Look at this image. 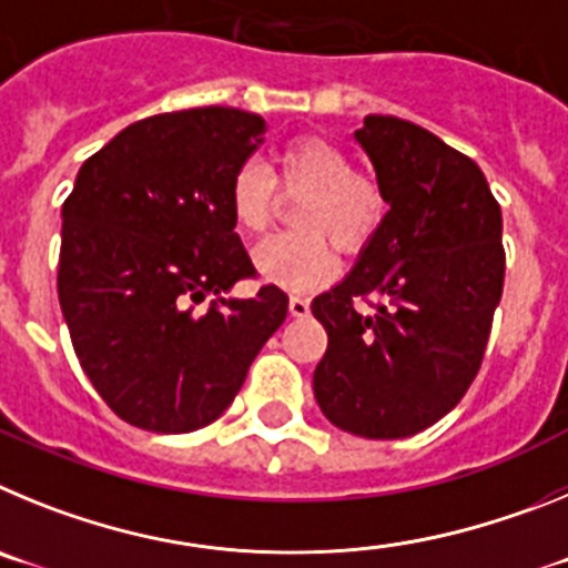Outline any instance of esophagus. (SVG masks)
Returning <instances> with one entry per match:
<instances>
[{
  "instance_id": "obj_1",
  "label": "esophagus",
  "mask_w": 568,
  "mask_h": 568,
  "mask_svg": "<svg viewBox=\"0 0 568 568\" xmlns=\"http://www.w3.org/2000/svg\"><path fill=\"white\" fill-rule=\"evenodd\" d=\"M290 315H293V318L310 315V301L304 298V295H290Z\"/></svg>"
}]
</instances>
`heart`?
<instances>
[{
	"mask_svg": "<svg viewBox=\"0 0 568 568\" xmlns=\"http://www.w3.org/2000/svg\"><path fill=\"white\" fill-rule=\"evenodd\" d=\"M278 195L298 199L293 233L261 241L253 267L284 290H313L335 273V247L364 253L386 224L389 199L384 184L355 170L349 155L324 135H298L275 153L273 175L244 162L230 179L227 204L241 233L258 235L273 224Z\"/></svg>",
	"mask_w": 568,
	"mask_h": 568,
	"instance_id": "obj_1",
	"label": "heart"
}]
</instances>
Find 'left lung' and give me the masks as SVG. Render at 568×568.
<instances>
[{
    "mask_svg": "<svg viewBox=\"0 0 568 568\" xmlns=\"http://www.w3.org/2000/svg\"><path fill=\"white\" fill-rule=\"evenodd\" d=\"M389 199L378 239L313 298L327 329L321 413L361 438H409L455 409L480 369L504 293L500 204L469 155L398 115L355 133ZM364 300L373 314H358Z\"/></svg>",
    "mask_w": 568,
    "mask_h": 568,
    "instance_id": "1",
    "label": "left lung"
}]
</instances>
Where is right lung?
<instances>
[{
    "mask_svg": "<svg viewBox=\"0 0 568 568\" xmlns=\"http://www.w3.org/2000/svg\"><path fill=\"white\" fill-rule=\"evenodd\" d=\"M264 119L193 108L133 122L82 164L62 204L59 304L90 384L130 426L193 433L230 406L287 318L233 233L227 187Z\"/></svg>",
    "mask_w": 568,
    "mask_h": 568,
    "instance_id": "right-lung-1",
    "label": "right lung"
}]
</instances>
